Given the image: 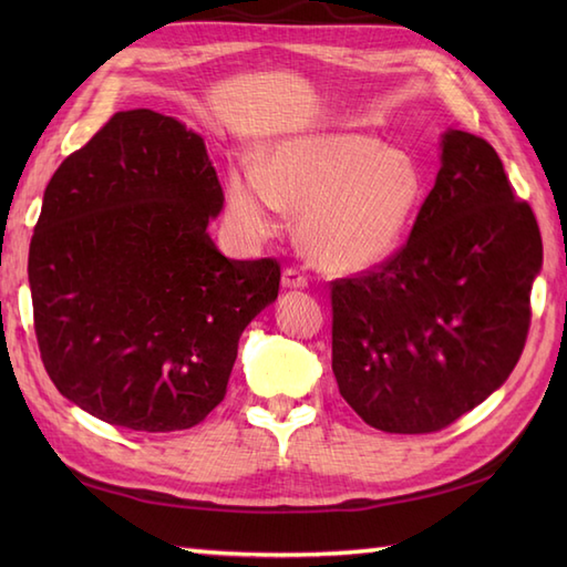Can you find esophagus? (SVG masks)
Returning <instances> with one entry per match:
<instances>
[{"label": "esophagus", "instance_id": "1", "mask_svg": "<svg viewBox=\"0 0 567 567\" xmlns=\"http://www.w3.org/2000/svg\"><path fill=\"white\" fill-rule=\"evenodd\" d=\"M282 287H290V290H302V287H307V277L297 268H285Z\"/></svg>", "mask_w": 567, "mask_h": 567}]
</instances>
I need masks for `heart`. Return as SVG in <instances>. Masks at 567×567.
Instances as JSON below:
<instances>
[{
    "instance_id": "1",
    "label": "heart",
    "mask_w": 567,
    "mask_h": 567,
    "mask_svg": "<svg viewBox=\"0 0 567 567\" xmlns=\"http://www.w3.org/2000/svg\"><path fill=\"white\" fill-rule=\"evenodd\" d=\"M421 197L419 165L363 134L287 138L262 165L240 163L226 175V214L240 236L272 238L287 209L302 212L307 256L329 272H358L388 258Z\"/></svg>"
}]
</instances>
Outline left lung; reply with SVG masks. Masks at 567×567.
Here are the masks:
<instances>
[{
  "label": "left lung",
  "instance_id": "1",
  "mask_svg": "<svg viewBox=\"0 0 567 567\" xmlns=\"http://www.w3.org/2000/svg\"><path fill=\"white\" fill-rule=\"evenodd\" d=\"M544 244L497 151L445 131L436 185L406 244L331 282V368L343 400L384 433L441 431L519 363Z\"/></svg>",
  "mask_w": 567,
  "mask_h": 567
}]
</instances>
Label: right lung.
I'll use <instances>...</instances> for the list:
<instances>
[{
  "label": "right lung",
  "instance_id": "obj_1",
  "mask_svg": "<svg viewBox=\"0 0 567 567\" xmlns=\"http://www.w3.org/2000/svg\"><path fill=\"white\" fill-rule=\"evenodd\" d=\"M195 131L116 112L60 163L29 248L33 329L58 392L106 424L167 433L224 400L238 339L280 290L275 258L228 260Z\"/></svg>",
  "mask_w": 567,
  "mask_h": 567
}]
</instances>
